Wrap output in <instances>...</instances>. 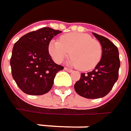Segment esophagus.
Here are the masks:
<instances>
[{
	"label": "esophagus",
	"mask_w": 131,
	"mask_h": 131,
	"mask_svg": "<svg viewBox=\"0 0 131 131\" xmlns=\"http://www.w3.org/2000/svg\"><path fill=\"white\" fill-rule=\"evenodd\" d=\"M64 70H65L66 71L69 72V73H70V72H72V71H73L71 69H70V68H67V67H64Z\"/></svg>",
	"instance_id": "esophagus-1"
}]
</instances>
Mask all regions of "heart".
I'll return each mask as SVG.
<instances>
[{
  "label": "heart",
  "instance_id": "1",
  "mask_svg": "<svg viewBox=\"0 0 131 131\" xmlns=\"http://www.w3.org/2000/svg\"><path fill=\"white\" fill-rule=\"evenodd\" d=\"M48 51L56 63H61L70 53L67 63L80 70H90L99 64L102 48L98 40L85 33L71 32L63 35L60 40L49 43Z\"/></svg>",
  "mask_w": 131,
  "mask_h": 131
}]
</instances>
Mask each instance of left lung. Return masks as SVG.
Returning <instances> with one entry per match:
<instances>
[{
	"label": "left lung",
	"mask_w": 131,
	"mask_h": 131,
	"mask_svg": "<svg viewBox=\"0 0 131 131\" xmlns=\"http://www.w3.org/2000/svg\"><path fill=\"white\" fill-rule=\"evenodd\" d=\"M92 34L102 45V58L92 71L81 73L74 89L80 95L94 99L105 96L112 90L118 79L120 59L118 48L110 40L96 33Z\"/></svg>",
	"instance_id": "8db88e82"
}]
</instances>
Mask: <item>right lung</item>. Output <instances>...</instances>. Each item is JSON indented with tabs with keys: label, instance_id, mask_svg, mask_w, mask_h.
<instances>
[{
	"label": "right lung",
	"instance_id": "obj_1",
	"mask_svg": "<svg viewBox=\"0 0 131 131\" xmlns=\"http://www.w3.org/2000/svg\"><path fill=\"white\" fill-rule=\"evenodd\" d=\"M61 31L44 27L22 36L13 45L10 58L13 80L26 94L40 95L51 89L56 73L64 67L55 64L48 52L53 37Z\"/></svg>",
	"mask_w": 131,
	"mask_h": 131
}]
</instances>
